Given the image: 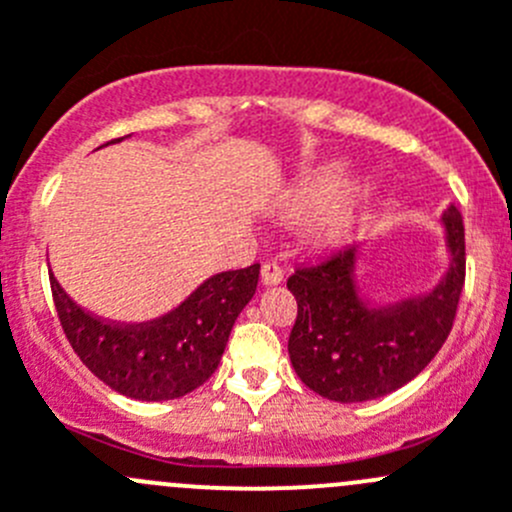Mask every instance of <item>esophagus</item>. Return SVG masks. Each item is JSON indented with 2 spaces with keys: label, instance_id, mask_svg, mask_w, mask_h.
Segmentation results:
<instances>
[{
  "label": "esophagus",
  "instance_id": "esophagus-1",
  "mask_svg": "<svg viewBox=\"0 0 512 512\" xmlns=\"http://www.w3.org/2000/svg\"><path fill=\"white\" fill-rule=\"evenodd\" d=\"M260 277H262V285H267V287L280 285V282H282L280 265H275V262H265V265H262V270H260Z\"/></svg>",
  "mask_w": 512,
  "mask_h": 512
}]
</instances>
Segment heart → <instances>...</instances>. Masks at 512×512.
I'll return each instance as SVG.
<instances>
[{"label": "heart", "instance_id": "b5f03b06", "mask_svg": "<svg viewBox=\"0 0 512 512\" xmlns=\"http://www.w3.org/2000/svg\"><path fill=\"white\" fill-rule=\"evenodd\" d=\"M349 183V168L344 163H329L312 170L304 178H299L297 188L292 193V213L309 218V215H323L317 218L312 227V237L317 245H337L347 235L356 210L364 203L366 190L352 188L343 196ZM343 196L342 199L338 195Z\"/></svg>", "mask_w": 512, "mask_h": 512}]
</instances>
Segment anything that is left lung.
I'll use <instances>...</instances> for the list:
<instances>
[{
	"label": "left lung",
	"instance_id": "1",
	"mask_svg": "<svg viewBox=\"0 0 512 512\" xmlns=\"http://www.w3.org/2000/svg\"><path fill=\"white\" fill-rule=\"evenodd\" d=\"M446 267L428 292L371 302L359 282L364 245L297 267L287 289L297 299L289 361L304 386L339 404L381 399L416 379L438 354L456 319L466 280V232L453 205L441 215Z\"/></svg>",
	"mask_w": 512,
	"mask_h": 512
}]
</instances>
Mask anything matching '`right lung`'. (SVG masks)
<instances>
[{"mask_svg":"<svg viewBox=\"0 0 512 512\" xmlns=\"http://www.w3.org/2000/svg\"><path fill=\"white\" fill-rule=\"evenodd\" d=\"M257 277L260 265L220 272L170 312L141 324H116L79 307L49 272L56 312L74 352L103 384L136 401L180 399L210 379L232 324L255 294Z\"/></svg>","mask_w":512,"mask_h":512,"instance_id":"right-lung-1","label":"right lung"}]
</instances>
